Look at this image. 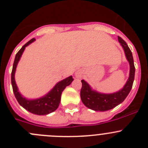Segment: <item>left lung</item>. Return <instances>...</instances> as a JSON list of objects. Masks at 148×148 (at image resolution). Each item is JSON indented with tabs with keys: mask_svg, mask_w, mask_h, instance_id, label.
Segmentation results:
<instances>
[{
	"mask_svg": "<svg viewBox=\"0 0 148 148\" xmlns=\"http://www.w3.org/2000/svg\"><path fill=\"white\" fill-rule=\"evenodd\" d=\"M118 41L123 47L127 59L130 66L129 79L123 89L119 92L110 95L100 94L92 90L89 85L84 80H82V86L80 92L82 101L86 107L91 110L101 112L112 110L125 100L132 87L134 79H135V68L132 51L128 47L127 43L121 37L118 36Z\"/></svg>",
	"mask_w": 148,
	"mask_h": 148,
	"instance_id": "obj_1",
	"label": "left lung"
}]
</instances>
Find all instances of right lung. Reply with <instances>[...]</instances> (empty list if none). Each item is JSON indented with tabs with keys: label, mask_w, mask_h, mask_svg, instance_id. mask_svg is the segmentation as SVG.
Returning a JSON list of instances; mask_svg holds the SVG:
<instances>
[{
	"label": "right lung",
	"mask_w": 148,
	"mask_h": 148,
	"mask_svg": "<svg viewBox=\"0 0 148 148\" xmlns=\"http://www.w3.org/2000/svg\"><path fill=\"white\" fill-rule=\"evenodd\" d=\"M34 41H35L34 38L30 40L26 44L22 46L21 49L16 53L14 62H13V69H12L11 84L13 93H14L15 97H16V99H17L18 102L19 103L20 105H21L23 108L26 109L30 112L33 113V114L44 115V114L53 112L58 108L59 104H60L62 92L65 89L66 86H69L71 83L74 79L72 78L71 76H70L69 77H67L65 79L59 82V83L56 84V86L53 88V89L49 94H47L45 97L40 98V99H34V100H28V99L23 97L18 91L17 86H16V82H15L14 74L15 71H16V66L18 64V62L20 59L25 48Z\"/></svg>",
	"instance_id": "add662e5"
}]
</instances>
